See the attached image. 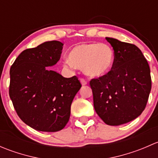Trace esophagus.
<instances>
[{
	"label": "esophagus",
	"mask_w": 158,
	"mask_h": 158,
	"mask_svg": "<svg viewBox=\"0 0 158 158\" xmlns=\"http://www.w3.org/2000/svg\"><path fill=\"white\" fill-rule=\"evenodd\" d=\"M80 82H81V84H82V85H85L87 84V81L85 80V79H83V78H81Z\"/></svg>",
	"instance_id": "34e87169"
}]
</instances>
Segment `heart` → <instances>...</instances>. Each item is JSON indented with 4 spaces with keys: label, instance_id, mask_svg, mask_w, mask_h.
<instances>
[{
    "label": "heart",
    "instance_id": "heart-1",
    "mask_svg": "<svg viewBox=\"0 0 158 158\" xmlns=\"http://www.w3.org/2000/svg\"><path fill=\"white\" fill-rule=\"evenodd\" d=\"M114 63V52L109 45L92 43L73 47L69 53V60H65L64 65L82 69L87 76L98 78L108 74Z\"/></svg>",
    "mask_w": 158,
    "mask_h": 158
}]
</instances>
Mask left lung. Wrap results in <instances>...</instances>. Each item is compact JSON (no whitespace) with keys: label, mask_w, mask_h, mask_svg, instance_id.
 I'll use <instances>...</instances> for the list:
<instances>
[{"label":"left lung","mask_w":158,"mask_h":158,"mask_svg":"<svg viewBox=\"0 0 158 158\" xmlns=\"http://www.w3.org/2000/svg\"><path fill=\"white\" fill-rule=\"evenodd\" d=\"M113 47L114 63L108 74L90 81L94 108L109 125H123L138 118L151 89V71L142 52L134 44L106 37Z\"/></svg>","instance_id":"8db88e82"}]
</instances>
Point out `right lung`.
Returning <instances> with one entry per match:
<instances>
[{
    "label": "right lung",
    "mask_w": 158,
    "mask_h": 158,
    "mask_svg": "<svg viewBox=\"0 0 158 158\" xmlns=\"http://www.w3.org/2000/svg\"><path fill=\"white\" fill-rule=\"evenodd\" d=\"M63 46L52 40L25 49L10 69L9 95L14 109L26 125L40 131L55 132L66 126L82 86L76 76L65 78L48 68L60 60Z\"/></svg>",
    "instance_id": "right-lung-1"
}]
</instances>
